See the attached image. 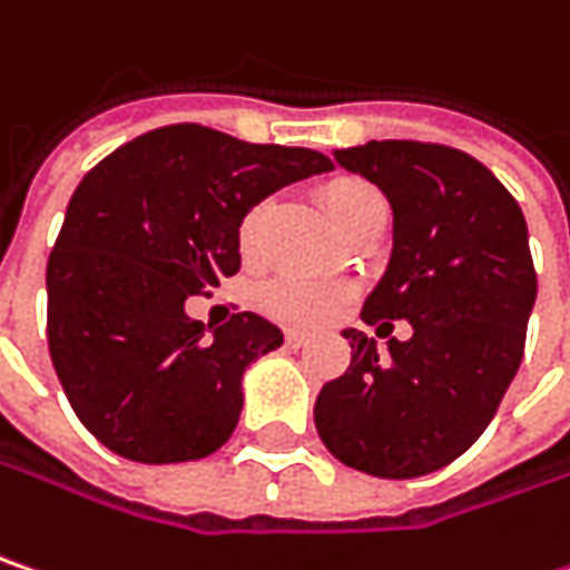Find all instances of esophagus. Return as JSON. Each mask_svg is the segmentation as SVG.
Masks as SVG:
<instances>
[{
  "label": "esophagus",
  "mask_w": 570,
  "mask_h": 570,
  "mask_svg": "<svg viewBox=\"0 0 570 570\" xmlns=\"http://www.w3.org/2000/svg\"><path fill=\"white\" fill-rule=\"evenodd\" d=\"M286 345H289V348H306V345H309V335L299 332V328H289V332H286Z\"/></svg>",
  "instance_id": "34e87169"
}]
</instances>
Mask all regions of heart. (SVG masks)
Wrapping results in <instances>:
<instances>
[{
    "label": "heart",
    "instance_id": "b5f03b06",
    "mask_svg": "<svg viewBox=\"0 0 570 570\" xmlns=\"http://www.w3.org/2000/svg\"><path fill=\"white\" fill-rule=\"evenodd\" d=\"M377 189L367 186L364 180L354 177H342L322 189V206L325 216L332 218V225L338 228L345 218L352 216L357 206H364L367 199H374ZM264 206H254L238 222V245L248 254L257 242L261 222H264ZM348 299V289L332 281H309V277H277L267 286H261V306L281 322H293V325H322L335 316Z\"/></svg>",
    "mask_w": 570,
    "mask_h": 570
}]
</instances>
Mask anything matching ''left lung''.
Wrapping results in <instances>:
<instances>
[{"label":"left lung","mask_w":570,"mask_h":570,"mask_svg":"<svg viewBox=\"0 0 570 570\" xmlns=\"http://www.w3.org/2000/svg\"><path fill=\"white\" fill-rule=\"evenodd\" d=\"M335 160L393 209L390 261L361 318H406L413 335L377 352L342 332L352 364L318 390V439L354 471L422 478L481 439L517 377L535 306L525 218L481 160L445 145L367 141Z\"/></svg>","instance_id":"8db88e82"}]
</instances>
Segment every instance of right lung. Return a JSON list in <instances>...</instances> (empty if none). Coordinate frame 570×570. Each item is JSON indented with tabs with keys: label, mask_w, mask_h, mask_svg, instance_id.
I'll use <instances>...</instances> for the list:
<instances>
[{
	"label": "right lung",
	"mask_w": 570,
	"mask_h": 570,
	"mask_svg": "<svg viewBox=\"0 0 570 570\" xmlns=\"http://www.w3.org/2000/svg\"><path fill=\"white\" fill-rule=\"evenodd\" d=\"M328 170L309 148L167 125L80 180L48 261V348L73 413L109 452L177 464L228 442L248 364L284 332L238 313L209 335L186 296L238 274L248 209Z\"/></svg>",
	"instance_id": "right-lung-1"
}]
</instances>
